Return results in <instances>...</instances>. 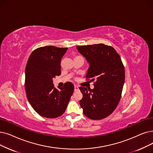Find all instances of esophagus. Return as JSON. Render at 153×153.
<instances>
[{"label": "esophagus", "mask_w": 153, "mask_h": 153, "mask_svg": "<svg viewBox=\"0 0 153 153\" xmlns=\"http://www.w3.org/2000/svg\"><path fill=\"white\" fill-rule=\"evenodd\" d=\"M79 90V87L77 85H74V91H78Z\"/></svg>", "instance_id": "1"}]
</instances>
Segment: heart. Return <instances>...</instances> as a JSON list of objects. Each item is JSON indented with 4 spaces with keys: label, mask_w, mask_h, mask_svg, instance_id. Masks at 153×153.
I'll use <instances>...</instances> for the list:
<instances>
[{
    "label": "heart",
    "mask_w": 153,
    "mask_h": 153,
    "mask_svg": "<svg viewBox=\"0 0 153 153\" xmlns=\"http://www.w3.org/2000/svg\"><path fill=\"white\" fill-rule=\"evenodd\" d=\"M77 57H78V56H77Z\"/></svg>",
    "instance_id": "b5f03b06"
}]
</instances>
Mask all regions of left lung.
I'll list each match as a JSON object with an SVG mask.
<instances>
[{
    "label": "left lung",
    "mask_w": 153,
    "mask_h": 153,
    "mask_svg": "<svg viewBox=\"0 0 153 153\" xmlns=\"http://www.w3.org/2000/svg\"><path fill=\"white\" fill-rule=\"evenodd\" d=\"M89 64L86 78L95 81L94 89L79 87L84 114L99 120L109 116L121 99L125 79L124 68L116 50L103 44L77 46Z\"/></svg>",
    "instance_id": "obj_1"
}]
</instances>
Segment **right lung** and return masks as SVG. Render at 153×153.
<instances>
[{"label":"right lung","instance_id":"obj_1","mask_svg":"<svg viewBox=\"0 0 153 153\" xmlns=\"http://www.w3.org/2000/svg\"><path fill=\"white\" fill-rule=\"evenodd\" d=\"M68 48L45 46L30 55L25 70V89L29 103L37 113L47 118H56L65 112L74 90L68 82L59 89L52 79L61 75V61Z\"/></svg>","mask_w":153,"mask_h":153}]
</instances>
